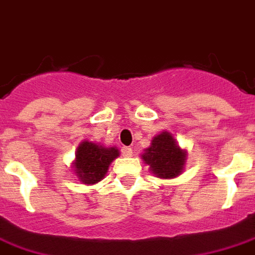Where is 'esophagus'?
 Instances as JSON below:
<instances>
[{"mask_svg":"<svg viewBox=\"0 0 255 255\" xmlns=\"http://www.w3.org/2000/svg\"><path fill=\"white\" fill-rule=\"evenodd\" d=\"M121 152H122V156H124V157H131V156H133V149L128 148V146H124V148L121 149Z\"/></svg>","mask_w":255,"mask_h":255,"instance_id":"obj_1","label":"esophagus"}]
</instances>
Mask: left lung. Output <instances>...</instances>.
Wrapping results in <instances>:
<instances>
[{
    "mask_svg": "<svg viewBox=\"0 0 255 255\" xmlns=\"http://www.w3.org/2000/svg\"><path fill=\"white\" fill-rule=\"evenodd\" d=\"M188 153L180 148L177 139L171 131H161L154 135L150 146L143 149L141 154L142 161L149 165V169L158 179H175L184 171Z\"/></svg>",
    "mask_w": 255,
    "mask_h": 255,
    "instance_id": "obj_1",
    "label": "left lung"
}]
</instances>
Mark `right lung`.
<instances>
[{"mask_svg": "<svg viewBox=\"0 0 255 255\" xmlns=\"http://www.w3.org/2000/svg\"><path fill=\"white\" fill-rule=\"evenodd\" d=\"M120 156L117 146H105L98 142L82 141L72 161L74 175L82 184L94 185L106 176L109 166Z\"/></svg>", "mask_w": 255, "mask_h": 255, "instance_id": "add662e5", "label": "right lung"}]
</instances>
